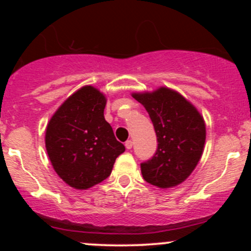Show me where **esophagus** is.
<instances>
[{
  "label": "esophagus",
  "instance_id": "1",
  "mask_svg": "<svg viewBox=\"0 0 251 251\" xmlns=\"http://www.w3.org/2000/svg\"><path fill=\"white\" fill-rule=\"evenodd\" d=\"M132 146H133V142H132V140H127V142L125 143V148L127 150H131Z\"/></svg>",
  "mask_w": 251,
  "mask_h": 251
}]
</instances>
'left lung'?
Listing matches in <instances>:
<instances>
[{
    "instance_id": "obj_1",
    "label": "left lung",
    "mask_w": 251,
    "mask_h": 251,
    "mask_svg": "<svg viewBox=\"0 0 251 251\" xmlns=\"http://www.w3.org/2000/svg\"><path fill=\"white\" fill-rule=\"evenodd\" d=\"M148 111L157 134L153 157L140 164L143 178L151 185L170 189L192 174L205 144V122L198 109L169 87L132 93Z\"/></svg>"
}]
</instances>
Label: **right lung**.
Returning a JSON list of instances; mask_svg holds the SVG:
<instances>
[{"instance_id":"1","label":"right lung","mask_w":251,"mask_h":251,"mask_svg":"<svg viewBox=\"0 0 251 251\" xmlns=\"http://www.w3.org/2000/svg\"><path fill=\"white\" fill-rule=\"evenodd\" d=\"M106 101L99 89L83 86L62 102L46 128V150L53 169L76 190L106 179L125 151L103 117Z\"/></svg>"}]
</instances>
